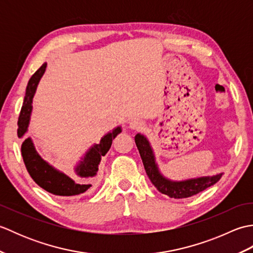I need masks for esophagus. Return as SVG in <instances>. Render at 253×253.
Returning <instances> with one entry per match:
<instances>
[{
  "instance_id": "34e87169",
  "label": "esophagus",
  "mask_w": 253,
  "mask_h": 253,
  "mask_svg": "<svg viewBox=\"0 0 253 253\" xmlns=\"http://www.w3.org/2000/svg\"><path fill=\"white\" fill-rule=\"evenodd\" d=\"M129 126L131 129L139 130V129H142L144 127V123L141 120H139V118H133V120L129 122Z\"/></svg>"
}]
</instances>
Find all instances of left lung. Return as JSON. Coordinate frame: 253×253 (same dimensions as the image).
I'll list each match as a JSON object with an SVG mask.
<instances>
[{
  "label": "left lung",
  "instance_id": "1",
  "mask_svg": "<svg viewBox=\"0 0 253 253\" xmlns=\"http://www.w3.org/2000/svg\"><path fill=\"white\" fill-rule=\"evenodd\" d=\"M136 146L140 153L142 163L146 169V173L151 180L155 188L162 192L163 195L169 198L182 199L195 196L197 193L206 190L207 188L213 186L221 179L222 173L213 176L198 177V178H190L186 180H170L166 178L159 170L158 164L155 163V157L151 144L148 139L141 133H137L135 137Z\"/></svg>",
  "mask_w": 253,
  "mask_h": 253
}]
</instances>
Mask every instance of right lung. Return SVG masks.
<instances>
[{"label":"right lung","instance_id":"add662e5","mask_svg":"<svg viewBox=\"0 0 253 253\" xmlns=\"http://www.w3.org/2000/svg\"><path fill=\"white\" fill-rule=\"evenodd\" d=\"M45 68L46 63H44L32 75L28 84H27L24 103L21 106L17 123V135L19 138H23L27 130H28L32 111V99H34V95L36 93L38 84H39L41 77L43 76L45 72ZM120 132H122V128L121 126H118L111 132H107L105 136L102 137L100 143L93 144L88 150L84 157L75 168V171H76L79 178L87 179L96 175L102 157H104L109 151L113 139ZM21 155H23L24 163L31 178L36 181V184L43 188L47 192L53 193V195L63 197L77 196L85 192L91 187V185L85 182V180L75 181L71 177L53 168L52 165H50L38 154L31 138H26L23 144H21Z\"/></svg>","mask_w":253,"mask_h":253}]
</instances>
